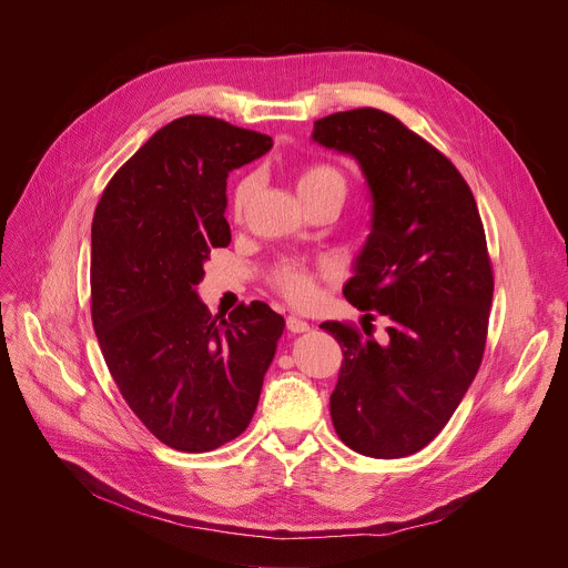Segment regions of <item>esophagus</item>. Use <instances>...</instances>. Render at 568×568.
Listing matches in <instances>:
<instances>
[{"mask_svg":"<svg viewBox=\"0 0 568 568\" xmlns=\"http://www.w3.org/2000/svg\"><path fill=\"white\" fill-rule=\"evenodd\" d=\"M285 324H287V331H290V333H306V331H311V324H308L306 320L296 317V315H290Z\"/></svg>","mask_w":568,"mask_h":568,"instance_id":"obj_1","label":"esophagus"}]
</instances>
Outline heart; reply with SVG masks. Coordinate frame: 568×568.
<instances>
[{
	"mask_svg": "<svg viewBox=\"0 0 568 568\" xmlns=\"http://www.w3.org/2000/svg\"><path fill=\"white\" fill-rule=\"evenodd\" d=\"M345 189H347L345 175L331 164H311L306 169H301L296 175V192L301 201L308 196H317L322 192H337L345 199ZM251 194H253V180L246 178L235 189V196H233L235 214L244 212ZM317 274H320L317 270L306 267L304 262L285 260L274 272V285L292 301V304H308V301H313L315 296Z\"/></svg>",
	"mask_w": 568,
	"mask_h": 568,
	"instance_id": "1",
	"label": "heart"
}]
</instances>
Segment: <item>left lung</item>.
Wrapping results in <instances>:
<instances>
[{
    "mask_svg": "<svg viewBox=\"0 0 568 568\" xmlns=\"http://www.w3.org/2000/svg\"><path fill=\"white\" fill-rule=\"evenodd\" d=\"M313 141L365 175L372 231L343 294L388 320L382 345L320 324L345 356L331 420L358 455L408 457L447 425L484 356L494 272L477 203L455 164L382 109L331 113Z\"/></svg>",
    "mask_w": 568,
    "mask_h": 568,
    "instance_id": "8db88e82",
    "label": "left lung"
}]
</instances>
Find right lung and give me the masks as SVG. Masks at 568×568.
Masks as SVG:
<instances>
[{
  "instance_id": "add662e5",
  "label": "right lung",
  "mask_w": 568,
  "mask_h": 568,
  "mask_svg": "<svg viewBox=\"0 0 568 568\" xmlns=\"http://www.w3.org/2000/svg\"><path fill=\"white\" fill-rule=\"evenodd\" d=\"M272 136L182 116L150 136L102 192L91 229V317L104 363L164 445L210 452L251 423L285 320L262 301L212 317L196 285L231 244L225 178Z\"/></svg>"
}]
</instances>
